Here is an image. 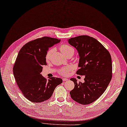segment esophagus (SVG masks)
<instances>
[{
    "label": "esophagus",
    "instance_id": "obj_1",
    "mask_svg": "<svg viewBox=\"0 0 127 127\" xmlns=\"http://www.w3.org/2000/svg\"><path fill=\"white\" fill-rule=\"evenodd\" d=\"M67 80H68V79L66 78H63V81H67Z\"/></svg>",
    "mask_w": 127,
    "mask_h": 127
}]
</instances>
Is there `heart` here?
<instances>
[{
    "instance_id": "heart-1",
    "label": "heart",
    "mask_w": 127,
    "mask_h": 127,
    "mask_svg": "<svg viewBox=\"0 0 127 127\" xmlns=\"http://www.w3.org/2000/svg\"><path fill=\"white\" fill-rule=\"evenodd\" d=\"M60 51L62 52V53L65 55V56H67L69 53L74 52V50L72 48V46H69V45L67 44H62L61 45L60 47ZM54 51V48H51L48 51H47V52L45 54V60L46 61H49L51 58V56L52 54ZM72 68L71 67H66V68H63L60 69L59 71V73L62 74V75L64 76H66L67 75L70 73V72L71 71Z\"/></svg>"
}]
</instances>
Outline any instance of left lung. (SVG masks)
<instances>
[{"label":"left lung","instance_id":"1","mask_svg":"<svg viewBox=\"0 0 127 127\" xmlns=\"http://www.w3.org/2000/svg\"><path fill=\"white\" fill-rule=\"evenodd\" d=\"M68 43L75 48L79 54V69L76 74L85 75V82H74V88L70 92L71 98L82 105L96 100L104 93L112 78L111 55L96 39L88 35L71 37Z\"/></svg>","mask_w":127,"mask_h":127}]
</instances>
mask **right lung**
Returning <instances> with one entry per match:
<instances>
[{"label": "right lung", "mask_w": 127, "mask_h": 127, "mask_svg": "<svg viewBox=\"0 0 127 127\" xmlns=\"http://www.w3.org/2000/svg\"><path fill=\"white\" fill-rule=\"evenodd\" d=\"M60 40L44 36L28 42L19 52L13 73L16 83L27 99L41 102L49 99L55 87L62 83L60 78L47 79L40 74L42 65H46L45 54L49 48Z\"/></svg>", "instance_id": "add662e5"}]
</instances>
